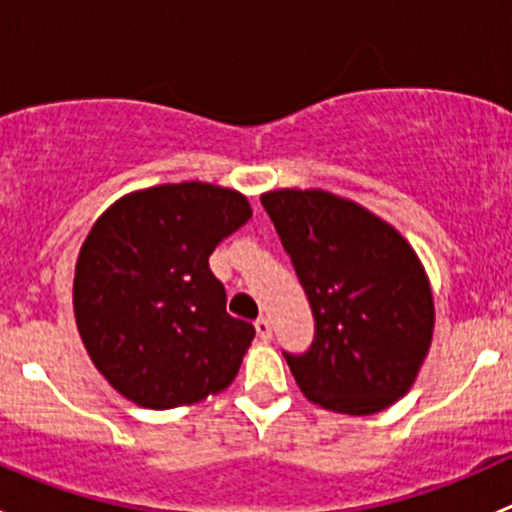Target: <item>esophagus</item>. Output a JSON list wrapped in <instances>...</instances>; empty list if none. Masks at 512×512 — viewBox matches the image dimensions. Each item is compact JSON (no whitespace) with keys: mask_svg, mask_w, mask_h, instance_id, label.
Here are the masks:
<instances>
[{"mask_svg":"<svg viewBox=\"0 0 512 512\" xmlns=\"http://www.w3.org/2000/svg\"><path fill=\"white\" fill-rule=\"evenodd\" d=\"M255 332H257V337L262 339V342H270L272 339V324H270V319L267 317H260L255 322Z\"/></svg>","mask_w":512,"mask_h":512,"instance_id":"34e87169","label":"esophagus"}]
</instances>
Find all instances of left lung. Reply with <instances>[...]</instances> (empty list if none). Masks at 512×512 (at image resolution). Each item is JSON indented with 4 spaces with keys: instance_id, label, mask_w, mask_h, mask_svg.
<instances>
[{
    "instance_id": "1",
    "label": "left lung",
    "mask_w": 512,
    "mask_h": 512,
    "mask_svg": "<svg viewBox=\"0 0 512 512\" xmlns=\"http://www.w3.org/2000/svg\"><path fill=\"white\" fill-rule=\"evenodd\" d=\"M307 292L312 349L285 354L309 401L371 416L409 394L431 349V282L406 237L354 200L327 190L260 195Z\"/></svg>"
}]
</instances>
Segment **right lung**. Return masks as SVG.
<instances>
[{
	"mask_svg": "<svg viewBox=\"0 0 512 512\" xmlns=\"http://www.w3.org/2000/svg\"><path fill=\"white\" fill-rule=\"evenodd\" d=\"M250 218L245 195L200 180L133 190L103 210L76 260L74 317L118 394L163 411L232 384L255 327L225 312L208 257Z\"/></svg>",
	"mask_w": 512,
	"mask_h": 512,
	"instance_id": "add662e5",
	"label": "right lung"
}]
</instances>
